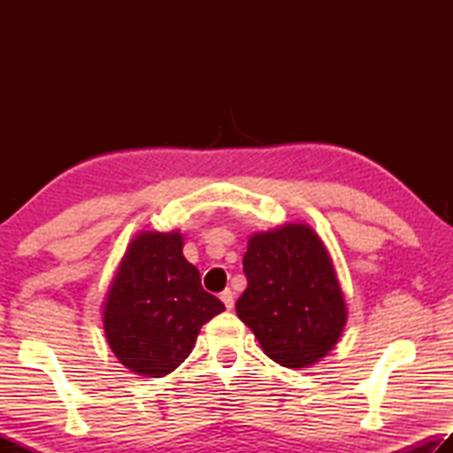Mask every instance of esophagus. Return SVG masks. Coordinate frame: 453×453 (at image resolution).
I'll return each instance as SVG.
<instances>
[{
    "label": "esophagus",
    "instance_id": "34e87169",
    "mask_svg": "<svg viewBox=\"0 0 453 453\" xmlns=\"http://www.w3.org/2000/svg\"><path fill=\"white\" fill-rule=\"evenodd\" d=\"M219 297H221V302H224V305H226L227 310L234 308V291L232 289H224L219 294Z\"/></svg>",
    "mask_w": 453,
    "mask_h": 453
}]
</instances>
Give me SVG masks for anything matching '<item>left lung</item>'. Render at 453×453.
<instances>
[{"instance_id":"1","label":"left lung","mask_w":453,"mask_h":453,"mask_svg":"<svg viewBox=\"0 0 453 453\" xmlns=\"http://www.w3.org/2000/svg\"><path fill=\"white\" fill-rule=\"evenodd\" d=\"M248 288L237 318L264 354L289 370L324 359L348 321L346 297L326 243L308 224H286L250 235L243 256Z\"/></svg>"}]
</instances>
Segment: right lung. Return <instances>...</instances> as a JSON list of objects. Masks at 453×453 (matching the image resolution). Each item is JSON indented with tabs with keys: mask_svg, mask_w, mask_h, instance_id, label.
<instances>
[{
	"mask_svg": "<svg viewBox=\"0 0 453 453\" xmlns=\"http://www.w3.org/2000/svg\"><path fill=\"white\" fill-rule=\"evenodd\" d=\"M224 310L183 257L178 229H142L107 288L104 334L129 372L164 378L191 354L202 326Z\"/></svg>",
	"mask_w": 453,
	"mask_h": 453,
	"instance_id": "add662e5",
	"label": "right lung"
}]
</instances>
